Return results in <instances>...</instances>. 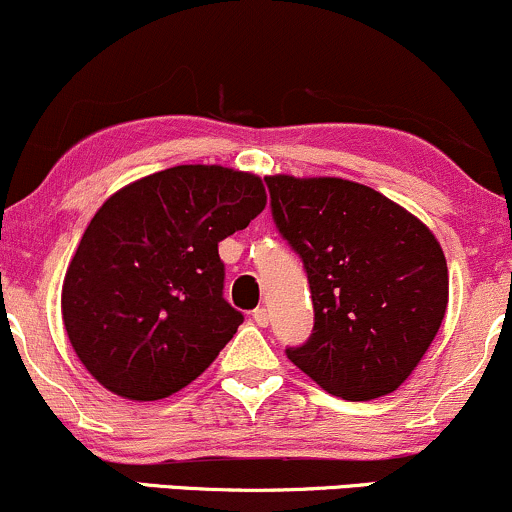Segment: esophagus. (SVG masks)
Returning <instances> with one entry per match:
<instances>
[{
    "label": "esophagus",
    "mask_w": 512,
    "mask_h": 512,
    "mask_svg": "<svg viewBox=\"0 0 512 512\" xmlns=\"http://www.w3.org/2000/svg\"><path fill=\"white\" fill-rule=\"evenodd\" d=\"M252 320H255L257 325H260V328H267L269 325V320H272V313H269V308H255V311H252Z\"/></svg>",
    "instance_id": "obj_1"
}]
</instances>
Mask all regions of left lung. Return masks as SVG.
I'll return each instance as SVG.
<instances>
[{
  "label": "left lung",
  "instance_id": "8db88e82",
  "mask_svg": "<svg viewBox=\"0 0 512 512\" xmlns=\"http://www.w3.org/2000/svg\"><path fill=\"white\" fill-rule=\"evenodd\" d=\"M279 233L303 260L316 323L286 357L323 391L372 401L396 391L447 311L440 243L420 218L340 177H265Z\"/></svg>",
  "mask_w": 512,
  "mask_h": 512
}]
</instances>
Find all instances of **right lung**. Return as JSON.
<instances>
[{"label":"right lung","instance_id":"obj_1","mask_svg":"<svg viewBox=\"0 0 512 512\" xmlns=\"http://www.w3.org/2000/svg\"><path fill=\"white\" fill-rule=\"evenodd\" d=\"M265 206L257 174L221 165L148 174L101 204L60 303L72 350L104 389L157 401L218 357L243 323L223 299L218 243Z\"/></svg>","mask_w":512,"mask_h":512}]
</instances>
